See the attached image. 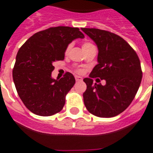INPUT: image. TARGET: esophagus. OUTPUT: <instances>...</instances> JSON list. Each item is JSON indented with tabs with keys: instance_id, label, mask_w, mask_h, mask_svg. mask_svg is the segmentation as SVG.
I'll return each mask as SVG.
<instances>
[{
	"instance_id": "obj_1",
	"label": "esophagus",
	"mask_w": 153,
	"mask_h": 153,
	"mask_svg": "<svg viewBox=\"0 0 153 153\" xmlns=\"http://www.w3.org/2000/svg\"><path fill=\"white\" fill-rule=\"evenodd\" d=\"M75 80H76L77 82H81V81H82V77L78 76V75H75Z\"/></svg>"
}]
</instances>
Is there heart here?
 <instances>
[{
    "label": "heart",
    "instance_id": "1",
    "mask_svg": "<svg viewBox=\"0 0 153 153\" xmlns=\"http://www.w3.org/2000/svg\"><path fill=\"white\" fill-rule=\"evenodd\" d=\"M71 45H68L67 48H66V52H68V51L70 50V48H71ZM94 48H95L94 45L89 42H85L82 43V49H83V51H85V54L88 52V51H90L91 49ZM75 72L78 73V74H82V70L81 68H77V69H75Z\"/></svg>",
    "mask_w": 153,
    "mask_h": 153
}]
</instances>
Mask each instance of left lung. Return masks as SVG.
<instances>
[{"label": "left lung", "instance_id": "left-lung-1", "mask_svg": "<svg viewBox=\"0 0 153 153\" xmlns=\"http://www.w3.org/2000/svg\"><path fill=\"white\" fill-rule=\"evenodd\" d=\"M82 30L99 48V63L89 78L83 79L87 85L83 93L85 105L95 116L118 115L131 104L140 86L143 71L139 57L128 43L114 33L98 28ZM94 77L105 80L106 84H93Z\"/></svg>", "mask_w": 153, "mask_h": 153}]
</instances>
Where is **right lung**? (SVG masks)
<instances>
[{"mask_svg":"<svg viewBox=\"0 0 153 153\" xmlns=\"http://www.w3.org/2000/svg\"><path fill=\"white\" fill-rule=\"evenodd\" d=\"M84 37L78 27H52L35 33L20 48L13 80L20 99L31 112L50 116L62 111L75 79L70 72L53 79V64L64 60L69 43Z\"/></svg>","mask_w":153,"mask_h":153,"instance_id":"obj_1","label":"right lung"}]
</instances>
